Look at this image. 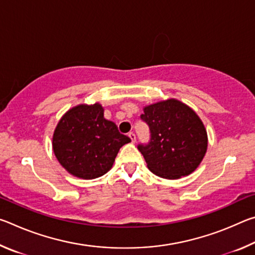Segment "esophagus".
<instances>
[{"label": "esophagus", "instance_id": "obj_1", "mask_svg": "<svg viewBox=\"0 0 255 255\" xmlns=\"http://www.w3.org/2000/svg\"><path fill=\"white\" fill-rule=\"evenodd\" d=\"M128 136L130 137V139H131L132 143H135V141H136V135H135V133H133V132H129Z\"/></svg>", "mask_w": 255, "mask_h": 255}]
</instances>
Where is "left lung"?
<instances>
[{
    "label": "left lung",
    "mask_w": 255,
    "mask_h": 255,
    "mask_svg": "<svg viewBox=\"0 0 255 255\" xmlns=\"http://www.w3.org/2000/svg\"><path fill=\"white\" fill-rule=\"evenodd\" d=\"M140 119L148 125V144H139L150 172L176 180L192 173L208 146L206 128L191 108L176 99L146 106Z\"/></svg>",
    "instance_id": "8db88e82"
}]
</instances>
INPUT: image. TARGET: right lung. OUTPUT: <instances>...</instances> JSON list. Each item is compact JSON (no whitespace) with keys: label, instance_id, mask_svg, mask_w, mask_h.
<instances>
[{"label":"right lung","instance_id":"obj_1","mask_svg":"<svg viewBox=\"0 0 255 255\" xmlns=\"http://www.w3.org/2000/svg\"><path fill=\"white\" fill-rule=\"evenodd\" d=\"M103 111L99 103L79 105L68 110L55 128V156L68 173L80 179L106 174L120 147L130 141L115 123L103 117Z\"/></svg>","mask_w":255,"mask_h":255}]
</instances>
